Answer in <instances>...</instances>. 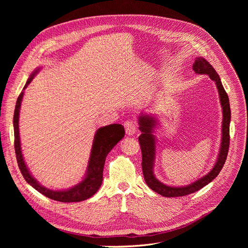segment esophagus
I'll list each match as a JSON object with an SVG mask.
<instances>
[{
	"label": "esophagus",
	"instance_id": "1",
	"mask_svg": "<svg viewBox=\"0 0 248 248\" xmlns=\"http://www.w3.org/2000/svg\"><path fill=\"white\" fill-rule=\"evenodd\" d=\"M124 128H125L126 135L133 136L136 133V131H137V124H136L135 121H133V120L126 121V122H124Z\"/></svg>",
	"mask_w": 248,
	"mask_h": 248
}]
</instances>
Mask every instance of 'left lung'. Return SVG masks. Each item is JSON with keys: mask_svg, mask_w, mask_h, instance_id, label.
<instances>
[{"mask_svg": "<svg viewBox=\"0 0 248 248\" xmlns=\"http://www.w3.org/2000/svg\"><path fill=\"white\" fill-rule=\"evenodd\" d=\"M193 70L197 74H207L213 81H215L219 96L220 102L222 106L223 110V122H222V140H221V148L218 155V160L212 170L202 177L201 179L194 182L191 185L186 187H171L167 186L159 180L155 179L153 167L155 161V136L153 135V128L155 127V120L152 116L149 115H140L139 117V124L140 129L141 131V135L139 137L140 146L141 150V168H142V174H144L145 180L147 185L155 192L162 195L164 197H179V196H186L191 193L196 192L209 184L211 181H213L225 164L227 159L228 150H229V142H230V136H229V124L231 120V111H230V104L229 98L226 93V91L221 83L220 77L213 68L212 65L208 62L203 57H198L195 60L193 64Z\"/></svg>", "mask_w": 248, "mask_h": 248, "instance_id": "1", "label": "left lung"}]
</instances>
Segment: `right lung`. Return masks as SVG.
I'll return each mask as SVG.
<instances>
[{
	"label": "right lung",
	"mask_w": 248,
	"mask_h": 248,
	"mask_svg": "<svg viewBox=\"0 0 248 248\" xmlns=\"http://www.w3.org/2000/svg\"><path fill=\"white\" fill-rule=\"evenodd\" d=\"M38 69L28 78L27 82H26L24 89L28 86V84L32 81L33 77L37 73ZM24 93H20L14 112V136H15V153L16 158L18 162V166L20 171L24 177V179L27 181V183L30 184L34 189L38 192L43 194L44 196L55 200L59 202H80L90 198L91 196L97 192L99 187L102 183V173H103V167L104 162L108 154L112 150V148L119 142L124 136V128L122 124H109L107 126H103L97 129V132L94 136V140L93 144V150H91L89 164L87 168V173L82 182L79 184L74 186L71 189L64 190V191H53L47 189L41 186L38 182L32 177L30 174L28 168L26 167L24 162L22 152H21V144H20V136H19V112L20 107L23 98Z\"/></svg>",
	"instance_id": "add662e5"
}]
</instances>
